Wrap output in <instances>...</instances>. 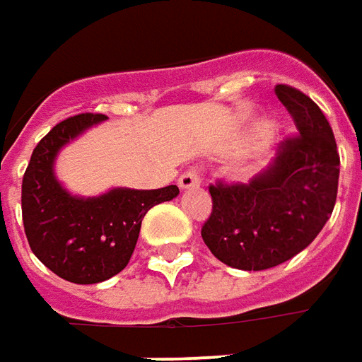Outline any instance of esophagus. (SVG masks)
<instances>
[{
	"mask_svg": "<svg viewBox=\"0 0 362 362\" xmlns=\"http://www.w3.org/2000/svg\"><path fill=\"white\" fill-rule=\"evenodd\" d=\"M201 185V171L199 169H189L185 171L183 175L179 177V187L181 189H191V187H199Z\"/></svg>",
	"mask_w": 362,
	"mask_h": 362,
	"instance_id": "1",
	"label": "esophagus"
}]
</instances>
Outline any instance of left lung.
<instances>
[{
  "label": "left lung",
  "instance_id": "8db88e82",
  "mask_svg": "<svg viewBox=\"0 0 362 362\" xmlns=\"http://www.w3.org/2000/svg\"><path fill=\"white\" fill-rule=\"evenodd\" d=\"M299 133L249 183L209 187L213 211L201 237L221 263L241 271L271 269L313 243L329 221L339 187V151L329 121L311 97L275 87Z\"/></svg>",
  "mask_w": 362,
  "mask_h": 362
}]
</instances>
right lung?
I'll return each mask as SVG.
<instances>
[{
  "label": "right lung",
  "mask_w": 362,
  "mask_h": 362,
  "mask_svg": "<svg viewBox=\"0 0 362 362\" xmlns=\"http://www.w3.org/2000/svg\"><path fill=\"white\" fill-rule=\"evenodd\" d=\"M81 113L57 123L31 153L23 183L21 213L29 247L57 277L93 285L121 273L137 245L145 213L179 195V187L151 191L117 187L99 197H75L55 179L53 163L63 145L105 121Z\"/></svg>",
  "instance_id": "right-lung-1"
}]
</instances>
